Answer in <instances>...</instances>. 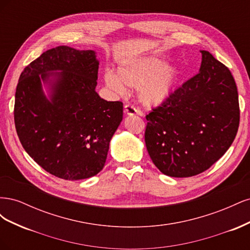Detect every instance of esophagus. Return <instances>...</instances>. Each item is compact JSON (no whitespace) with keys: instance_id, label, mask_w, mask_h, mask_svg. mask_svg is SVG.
Instances as JSON below:
<instances>
[{"instance_id":"1","label":"esophagus","mask_w":250,"mask_h":250,"mask_svg":"<svg viewBox=\"0 0 250 250\" xmlns=\"http://www.w3.org/2000/svg\"><path fill=\"white\" fill-rule=\"evenodd\" d=\"M124 112L128 116H133V115H142V111L138 108H135L133 105L126 104L124 106Z\"/></svg>"}]
</instances>
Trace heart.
<instances>
[{
	"instance_id": "b5f03b06",
	"label": "heart",
	"mask_w": 250,
	"mask_h": 250,
	"mask_svg": "<svg viewBox=\"0 0 250 250\" xmlns=\"http://www.w3.org/2000/svg\"><path fill=\"white\" fill-rule=\"evenodd\" d=\"M118 76L106 71L104 80L106 85L120 95L126 87L139 88V98L147 106H155L165 102L174 92L177 81V71L173 66H165L158 57H144L120 65Z\"/></svg>"
}]
</instances>
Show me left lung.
<instances>
[{
    "label": "left lung",
    "mask_w": 250,
    "mask_h": 250,
    "mask_svg": "<svg viewBox=\"0 0 250 250\" xmlns=\"http://www.w3.org/2000/svg\"><path fill=\"white\" fill-rule=\"evenodd\" d=\"M200 71L146 116L148 153L165 175L190 177L210 168L230 147L240 123L236 82L201 51Z\"/></svg>",
    "instance_id": "obj_1"
}]
</instances>
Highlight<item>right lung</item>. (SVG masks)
<instances>
[{
    "label": "right lung",
    "mask_w": 250,
    "mask_h": 250,
    "mask_svg": "<svg viewBox=\"0 0 250 250\" xmlns=\"http://www.w3.org/2000/svg\"><path fill=\"white\" fill-rule=\"evenodd\" d=\"M98 69L94 51L59 46L43 52L20 76L13 110L18 137L33 161L56 177L97 175L123 119L122 102L96 93ZM56 69L63 72L57 73L49 102L40 79L46 81V72Z\"/></svg>",
    "instance_id": "obj_1"
}]
</instances>
